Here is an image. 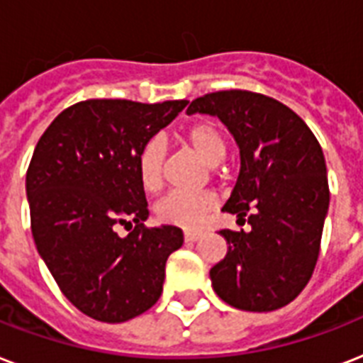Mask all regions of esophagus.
Wrapping results in <instances>:
<instances>
[{
	"instance_id": "obj_1",
	"label": "esophagus",
	"mask_w": 363,
	"mask_h": 363,
	"mask_svg": "<svg viewBox=\"0 0 363 363\" xmlns=\"http://www.w3.org/2000/svg\"><path fill=\"white\" fill-rule=\"evenodd\" d=\"M201 235H203L201 232H184V241L194 242L198 241V239H201Z\"/></svg>"
}]
</instances>
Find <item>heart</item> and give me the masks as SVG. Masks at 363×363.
<instances>
[{"label": "heart", "mask_w": 363, "mask_h": 363, "mask_svg": "<svg viewBox=\"0 0 363 363\" xmlns=\"http://www.w3.org/2000/svg\"><path fill=\"white\" fill-rule=\"evenodd\" d=\"M184 141L196 150L207 165H216L226 154V141L213 122H198L184 131ZM165 143L154 137L137 156V175L147 192L158 190L164 175ZM216 207L215 196L211 194L171 192L156 205V216L165 224L179 228H198L203 218Z\"/></svg>", "instance_id": "obj_1"}]
</instances>
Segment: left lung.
Segmentation results:
<instances>
[{
    "mask_svg": "<svg viewBox=\"0 0 363 363\" xmlns=\"http://www.w3.org/2000/svg\"><path fill=\"white\" fill-rule=\"evenodd\" d=\"M186 113L220 118L241 158L222 211L250 232H220L228 254L209 273L216 296L241 311L281 309L307 286L320 250L330 207L320 145L292 109L262 94H207Z\"/></svg>",
    "mask_w": 363,
    "mask_h": 363,
    "instance_id": "1",
    "label": "left lung"
}]
</instances>
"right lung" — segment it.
Masks as SVG:
<instances>
[{
	"instance_id": "add662e5",
	"label": "right lung",
	"mask_w": 363,
	"mask_h": 363,
	"mask_svg": "<svg viewBox=\"0 0 363 363\" xmlns=\"http://www.w3.org/2000/svg\"><path fill=\"white\" fill-rule=\"evenodd\" d=\"M186 104L81 101L54 118L33 150L26 196L37 252L65 298L94 320H130L162 296L182 232L143 224L148 205L137 156ZM116 223L130 228L125 238Z\"/></svg>"
}]
</instances>
